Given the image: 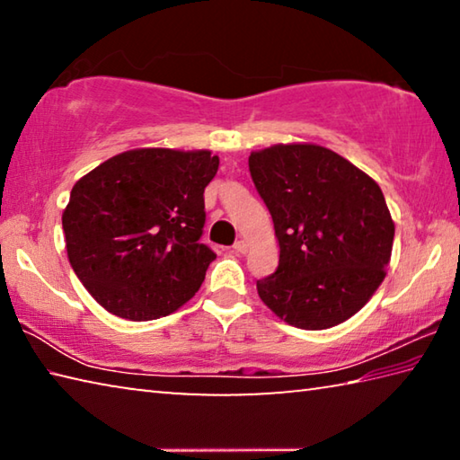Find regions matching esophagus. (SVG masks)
I'll return each instance as SVG.
<instances>
[{"label": "esophagus", "mask_w": 460, "mask_h": 460, "mask_svg": "<svg viewBox=\"0 0 460 460\" xmlns=\"http://www.w3.org/2000/svg\"><path fill=\"white\" fill-rule=\"evenodd\" d=\"M233 252H235V253H245L247 252L245 241H235V245H233Z\"/></svg>", "instance_id": "34e87169"}]
</instances>
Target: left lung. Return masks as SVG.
Segmentation results:
<instances>
[{"label": "left lung", "mask_w": 460, "mask_h": 460, "mask_svg": "<svg viewBox=\"0 0 460 460\" xmlns=\"http://www.w3.org/2000/svg\"><path fill=\"white\" fill-rule=\"evenodd\" d=\"M249 172L279 243L278 270L258 279L263 305L306 331L359 313L392 258L395 225L379 184L316 144L252 152Z\"/></svg>", "instance_id": "obj_1"}]
</instances>
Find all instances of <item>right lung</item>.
<instances>
[{
	"instance_id": "1",
	"label": "right lung",
	"mask_w": 460,
	"mask_h": 460,
	"mask_svg": "<svg viewBox=\"0 0 460 460\" xmlns=\"http://www.w3.org/2000/svg\"><path fill=\"white\" fill-rule=\"evenodd\" d=\"M217 170L208 150L137 147L76 181L62 213L68 261L107 313L154 321L199 292L217 258L199 243Z\"/></svg>"
}]
</instances>
